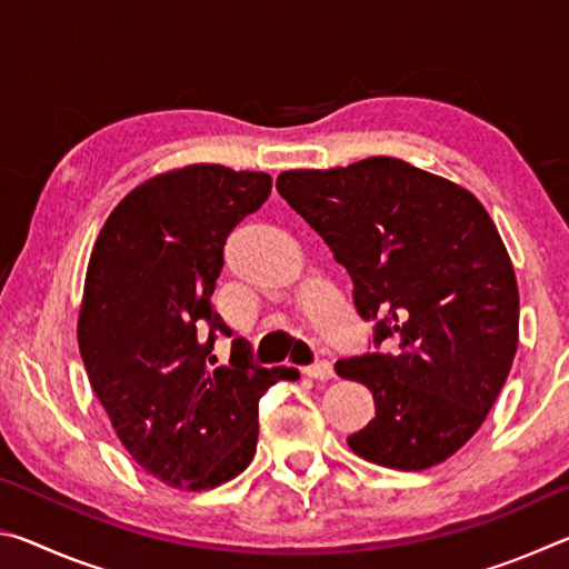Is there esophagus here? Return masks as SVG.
<instances>
[{"mask_svg":"<svg viewBox=\"0 0 569 569\" xmlns=\"http://www.w3.org/2000/svg\"><path fill=\"white\" fill-rule=\"evenodd\" d=\"M303 373H306L308 379L329 381V379H333V366H331V361H316L311 366H306Z\"/></svg>","mask_w":569,"mask_h":569,"instance_id":"1","label":"esophagus"}]
</instances>
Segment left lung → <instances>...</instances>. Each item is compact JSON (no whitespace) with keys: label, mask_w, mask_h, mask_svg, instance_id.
I'll return each mask as SVG.
<instances>
[{"label":"left lung","mask_w":569,"mask_h":569,"mask_svg":"<svg viewBox=\"0 0 569 569\" xmlns=\"http://www.w3.org/2000/svg\"><path fill=\"white\" fill-rule=\"evenodd\" d=\"M276 188L353 281L373 346L336 361L373 393L377 417L349 447L379 467L421 471L475 437L502 391L519 339L512 261L469 190L397 158L288 170Z\"/></svg>","instance_id":"left-lung-1"}]
</instances>
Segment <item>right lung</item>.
<instances>
[{"label": "right lung", "instance_id": "right-lung-1", "mask_svg": "<svg viewBox=\"0 0 569 569\" xmlns=\"http://www.w3.org/2000/svg\"><path fill=\"white\" fill-rule=\"evenodd\" d=\"M268 172L188 166L162 172L120 200L92 248L77 341L92 391L138 465L176 489H213L256 455L258 399L286 366L253 363L233 339L230 363L213 343L230 329L210 296L223 246L256 213Z\"/></svg>", "mask_w": 569, "mask_h": 569}]
</instances>
